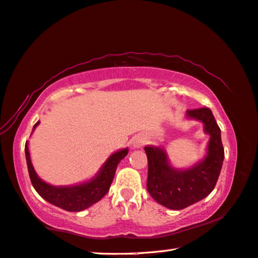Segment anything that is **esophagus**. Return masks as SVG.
I'll return each mask as SVG.
<instances>
[{
  "instance_id": "34e87169",
  "label": "esophagus",
  "mask_w": 258,
  "mask_h": 258,
  "mask_svg": "<svg viewBox=\"0 0 258 258\" xmlns=\"http://www.w3.org/2000/svg\"><path fill=\"white\" fill-rule=\"evenodd\" d=\"M145 142H146V139L144 137H136L133 139L132 144L134 148H141V147L145 145Z\"/></svg>"
}]
</instances>
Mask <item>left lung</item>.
Here are the masks:
<instances>
[{"instance_id":"obj_1","label":"left lung","mask_w":258,"mask_h":258,"mask_svg":"<svg viewBox=\"0 0 258 258\" xmlns=\"http://www.w3.org/2000/svg\"><path fill=\"white\" fill-rule=\"evenodd\" d=\"M187 119L203 124L204 133L210 137L207 155L202 161L185 170L170 164L166 151L161 147H145L148 158L147 189L155 201L172 210H181L207 198L216 186L224 161L220 128L211 110H187Z\"/></svg>"}]
</instances>
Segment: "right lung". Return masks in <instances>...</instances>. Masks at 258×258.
I'll use <instances>...</instances> for the list:
<instances>
[{"label": "right lung", "mask_w": 258, "mask_h": 258, "mask_svg": "<svg viewBox=\"0 0 258 258\" xmlns=\"http://www.w3.org/2000/svg\"><path fill=\"white\" fill-rule=\"evenodd\" d=\"M40 121L36 122L33 131ZM32 131V132H33ZM128 153V149H120L110 155L109 158L101 166V169L92 179L72 186H52L50 183L44 182L38 174H36L33 164L31 162L30 150H28V142L25 145V155L27 162L28 174H30L31 182L34 189L38 191L41 198L47 202L54 204L67 211H83L93 204L99 202L103 196L108 193L111 182L116 173L117 165Z\"/></svg>", "instance_id": "obj_1"}]
</instances>
